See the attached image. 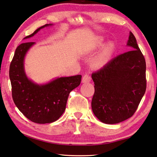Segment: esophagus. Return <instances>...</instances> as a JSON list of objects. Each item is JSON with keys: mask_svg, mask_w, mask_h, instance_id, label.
<instances>
[{"mask_svg": "<svg viewBox=\"0 0 157 157\" xmlns=\"http://www.w3.org/2000/svg\"><path fill=\"white\" fill-rule=\"evenodd\" d=\"M90 76L88 74H85L83 76V78H82V82L83 83H87V82H89L90 81Z\"/></svg>", "mask_w": 157, "mask_h": 157, "instance_id": "esophagus-1", "label": "esophagus"}]
</instances>
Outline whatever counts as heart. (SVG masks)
<instances>
[{"instance_id": "obj_1", "label": "heart", "mask_w": 157, "mask_h": 157, "mask_svg": "<svg viewBox=\"0 0 157 157\" xmlns=\"http://www.w3.org/2000/svg\"><path fill=\"white\" fill-rule=\"evenodd\" d=\"M101 43V42L99 41L97 44V46H99ZM113 49V44L110 43L108 44L107 46L104 48V49L102 50L101 52L99 53V55L97 57L95 58V61H94V63L95 65L97 67H101L106 64L108 61L109 60L110 57L111 56V53H112V51Z\"/></svg>"}]
</instances>
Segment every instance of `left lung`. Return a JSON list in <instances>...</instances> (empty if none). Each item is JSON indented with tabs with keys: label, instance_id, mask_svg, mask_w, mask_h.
Listing matches in <instances>:
<instances>
[{
	"label": "left lung",
	"instance_id": "left-lung-1",
	"mask_svg": "<svg viewBox=\"0 0 157 157\" xmlns=\"http://www.w3.org/2000/svg\"><path fill=\"white\" fill-rule=\"evenodd\" d=\"M127 45L132 50L117 56L91 75L95 84L91 107L104 124L131 117L146 92V60L132 32Z\"/></svg>",
	"mask_w": 157,
	"mask_h": 157
}]
</instances>
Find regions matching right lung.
I'll use <instances>...</instances> for the list:
<instances>
[{
  "label": "right lung",
  "mask_w": 157,
  "mask_h": 157,
  "mask_svg": "<svg viewBox=\"0 0 157 157\" xmlns=\"http://www.w3.org/2000/svg\"><path fill=\"white\" fill-rule=\"evenodd\" d=\"M49 25L42 26L25 38ZM34 43L24 42L16 48L10 67L11 94L14 104L28 119L36 124H49L63 114L69 93L80 84L82 75L59 78L44 85L34 84L25 75L23 64L25 54Z\"/></svg>",
  "instance_id": "right-lung-1"
}]
</instances>
